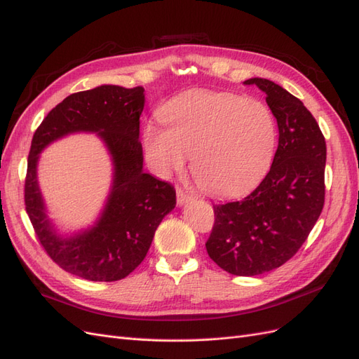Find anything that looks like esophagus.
<instances>
[{"label": "esophagus", "mask_w": 359, "mask_h": 359, "mask_svg": "<svg viewBox=\"0 0 359 359\" xmlns=\"http://www.w3.org/2000/svg\"><path fill=\"white\" fill-rule=\"evenodd\" d=\"M189 201H192V196L188 195L187 192H183L182 189H177V205H183Z\"/></svg>", "instance_id": "esophagus-1"}]
</instances>
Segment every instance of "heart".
Masks as SVG:
<instances>
[{
    "instance_id": "1",
    "label": "heart",
    "mask_w": 359,
    "mask_h": 359,
    "mask_svg": "<svg viewBox=\"0 0 359 359\" xmlns=\"http://www.w3.org/2000/svg\"><path fill=\"white\" fill-rule=\"evenodd\" d=\"M164 126L147 123L143 146L161 177L183 168L215 196L245 194L269 170L277 142L270 109L231 92L194 89L172 97L159 110Z\"/></svg>"
}]
</instances>
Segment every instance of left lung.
<instances>
[{"instance_id": "left-lung-1", "label": "left lung", "mask_w": 359, "mask_h": 359, "mask_svg": "<svg viewBox=\"0 0 359 359\" xmlns=\"http://www.w3.org/2000/svg\"><path fill=\"white\" fill-rule=\"evenodd\" d=\"M279 128L269 175L240 201L216 204L205 243L209 257L234 276H258L280 267L302 248L325 198L327 146L304 104L271 80L253 77Z\"/></svg>"}]
</instances>
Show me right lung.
Segmentation results:
<instances>
[{
	"instance_id": "right-lung-1",
	"label": "right lung",
	"mask_w": 359,
	"mask_h": 359,
	"mask_svg": "<svg viewBox=\"0 0 359 359\" xmlns=\"http://www.w3.org/2000/svg\"><path fill=\"white\" fill-rule=\"evenodd\" d=\"M144 89L101 85L67 97L49 111L32 137L25 205L48 255L65 271L92 282H114L134 271L152 245L155 231L176 207L170 183L143 171L140 114ZM97 133L114 172L108 198L95 224L62 235L47 215L38 184L39 154L72 133Z\"/></svg>"
}]
</instances>
